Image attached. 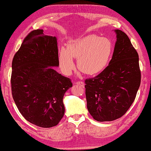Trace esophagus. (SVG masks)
<instances>
[{"label": "esophagus", "instance_id": "1", "mask_svg": "<svg viewBox=\"0 0 151 151\" xmlns=\"http://www.w3.org/2000/svg\"><path fill=\"white\" fill-rule=\"evenodd\" d=\"M75 84H77V85H80L81 87H84V83L83 81H77Z\"/></svg>", "mask_w": 151, "mask_h": 151}]
</instances>
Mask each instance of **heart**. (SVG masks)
Returning <instances> with one entry per match:
<instances>
[{
  "mask_svg": "<svg viewBox=\"0 0 151 151\" xmlns=\"http://www.w3.org/2000/svg\"><path fill=\"white\" fill-rule=\"evenodd\" d=\"M113 50V42L109 37L92 35L72 39L68 41L67 49H60V67L65 75H69L75 68L73 58H78V69L86 75H95L107 66Z\"/></svg>",
  "mask_w": 151,
  "mask_h": 151,
  "instance_id": "b5f03b06",
  "label": "heart"
}]
</instances>
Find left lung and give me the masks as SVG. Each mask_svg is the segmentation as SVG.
<instances>
[{
    "instance_id": "obj_1",
    "label": "left lung",
    "mask_w": 151,
    "mask_h": 151,
    "mask_svg": "<svg viewBox=\"0 0 151 151\" xmlns=\"http://www.w3.org/2000/svg\"><path fill=\"white\" fill-rule=\"evenodd\" d=\"M116 41L108 66L85 80L87 108L98 122H110L125 114L134 102L141 83L139 56L128 36L114 31Z\"/></svg>"
}]
</instances>
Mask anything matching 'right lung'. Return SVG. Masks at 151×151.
Segmentation results:
<instances>
[{
    "label": "right lung",
    "mask_w": 151,
    "mask_h": 151,
    "mask_svg": "<svg viewBox=\"0 0 151 151\" xmlns=\"http://www.w3.org/2000/svg\"><path fill=\"white\" fill-rule=\"evenodd\" d=\"M58 65L57 37L42 29L29 32L13 58V98L24 119L36 126H56L63 116V98L72 83L52 68Z\"/></svg>",
    "instance_id": "1"
}]
</instances>
